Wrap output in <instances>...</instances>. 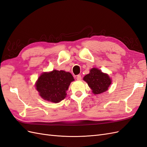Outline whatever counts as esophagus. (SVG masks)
Returning a JSON list of instances; mask_svg holds the SVG:
<instances>
[{
  "label": "esophagus",
  "mask_w": 147,
  "mask_h": 147,
  "mask_svg": "<svg viewBox=\"0 0 147 147\" xmlns=\"http://www.w3.org/2000/svg\"><path fill=\"white\" fill-rule=\"evenodd\" d=\"M81 75H78V76H77V77H76V79H77V80H81Z\"/></svg>",
  "instance_id": "esophagus-1"
}]
</instances>
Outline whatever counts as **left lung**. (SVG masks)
Returning a JSON list of instances; mask_svg holds the SVG:
<instances>
[{"mask_svg":"<svg viewBox=\"0 0 147 147\" xmlns=\"http://www.w3.org/2000/svg\"><path fill=\"white\" fill-rule=\"evenodd\" d=\"M83 80L87 83L94 94H100L107 91L111 84V79L107 74L95 68H92L89 74L84 77Z\"/></svg>","mask_w":147,"mask_h":147,"instance_id":"1","label":"left lung"}]
</instances>
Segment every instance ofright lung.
<instances>
[{"label": "right lung", "instance_id": "add662e5", "mask_svg": "<svg viewBox=\"0 0 147 147\" xmlns=\"http://www.w3.org/2000/svg\"><path fill=\"white\" fill-rule=\"evenodd\" d=\"M74 79L70 73L53 70L42 73L36 82L39 95L49 102L58 103L66 96V91Z\"/></svg>", "mask_w": 147, "mask_h": 147}]
</instances>
